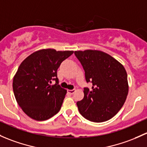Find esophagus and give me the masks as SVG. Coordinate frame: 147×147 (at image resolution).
Returning a JSON list of instances; mask_svg holds the SVG:
<instances>
[{"label":"esophagus","mask_w":147,"mask_h":147,"mask_svg":"<svg viewBox=\"0 0 147 147\" xmlns=\"http://www.w3.org/2000/svg\"><path fill=\"white\" fill-rule=\"evenodd\" d=\"M75 89H68V90H67V92H68L69 94H73L75 93Z\"/></svg>","instance_id":"esophagus-1"}]
</instances>
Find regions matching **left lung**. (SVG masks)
Listing matches in <instances>:
<instances>
[{"mask_svg":"<svg viewBox=\"0 0 147 147\" xmlns=\"http://www.w3.org/2000/svg\"><path fill=\"white\" fill-rule=\"evenodd\" d=\"M82 65L86 82L92 87L84 88V96L77 102L80 114L89 121L101 123L116 115L128 94L127 75L118 61L100 51H75Z\"/></svg>","mask_w":147,"mask_h":147,"instance_id":"8db88e82","label":"left lung"}]
</instances>
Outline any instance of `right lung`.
Wrapping results in <instances>:
<instances>
[{"label": "right lung", "mask_w": 147, "mask_h": 147, "mask_svg": "<svg viewBox=\"0 0 147 147\" xmlns=\"http://www.w3.org/2000/svg\"><path fill=\"white\" fill-rule=\"evenodd\" d=\"M73 51L42 49L24 59L13 78V92L22 111L34 120L42 121L61 109L67 91L59 85L57 70ZM52 81L56 82L51 86Z\"/></svg>", "instance_id": "right-lung-1"}]
</instances>
